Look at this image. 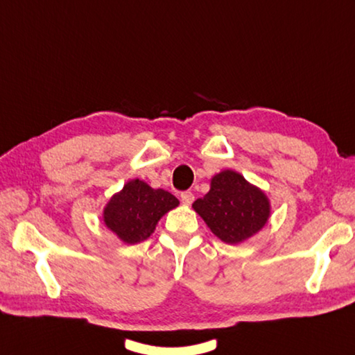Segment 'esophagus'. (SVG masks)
Wrapping results in <instances>:
<instances>
[{"mask_svg": "<svg viewBox=\"0 0 355 355\" xmlns=\"http://www.w3.org/2000/svg\"><path fill=\"white\" fill-rule=\"evenodd\" d=\"M180 198H181V202H183L184 205H191L192 202H193V200H195V196H193V193L192 192H183L180 195Z\"/></svg>", "mask_w": 355, "mask_h": 355, "instance_id": "obj_1", "label": "esophagus"}]
</instances>
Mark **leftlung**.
Listing matches in <instances>:
<instances>
[{
  "instance_id": "left-lung-1",
  "label": "left lung",
  "mask_w": 355,
  "mask_h": 355,
  "mask_svg": "<svg viewBox=\"0 0 355 355\" xmlns=\"http://www.w3.org/2000/svg\"><path fill=\"white\" fill-rule=\"evenodd\" d=\"M192 207L210 232L228 245L248 241L270 218L268 195L233 169L211 177L210 191Z\"/></svg>"
}]
</instances>
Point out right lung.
Masks as SVG:
<instances>
[{"label": "right lung", "mask_w": 355, "mask_h": 355, "mask_svg": "<svg viewBox=\"0 0 355 355\" xmlns=\"http://www.w3.org/2000/svg\"><path fill=\"white\" fill-rule=\"evenodd\" d=\"M178 204L172 193L153 189L144 180L135 178L127 181L105 204L103 220L121 242L135 245L146 241L159 220Z\"/></svg>", "instance_id": "obj_1"}]
</instances>
